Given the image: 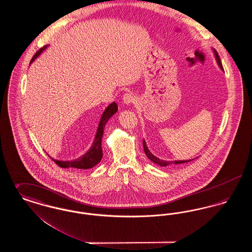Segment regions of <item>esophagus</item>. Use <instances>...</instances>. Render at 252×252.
Returning <instances> with one entry per match:
<instances>
[{"label": "esophagus", "mask_w": 252, "mask_h": 252, "mask_svg": "<svg viewBox=\"0 0 252 252\" xmlns=\"http://www.w3.org/2000/svg\"><path fill=\"white\" fill-rule=\"evenodd\" d=\"M123 101L126 105H131L135 101V96L132 95L131 94H126L123 96Z\"/></svg>", "instance_id": "34e87169"}]
</instances>
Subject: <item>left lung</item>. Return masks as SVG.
Returning <instances> with one entry per match:
<instances>
[{"label":"left lung","mask_w":252,"mask_h":252,"mask_svg":"<svg viewBox=\"0 0 252 252\" xmlns=\"http://www.w3.org/2000/svg\"><path fill=\"white\" fill-rule=\"evenodd\" d=\"M213 50V52H214V55H215V58H216V62H217V64H218V66H219V68L222 70V71H224V69H223V66H222V63H221V60H220V58H219V56H218V54H217V52H216V49H212ZM144 153H145V155L147 156V158L150 159V160H152L154 163H156L158 165H159V166H162V167H165V166H168V165H171V164H180V163H185V162H189V161H191L192 159H186V160H163V159H160V158H157L156 156H154L151 152H150V150L148 149V147H147V145H146V142L144 141Z\"/></svg>","instance_id":"obj_1"}]
</instances>
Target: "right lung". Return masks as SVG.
Segmentation results:
<instances>
[{
  "label": "right lung",
  "mask_w": 252,
  "mask_h": 252,
  "mask_svg": "<svg viewBox=\"0 0 252 252\" xmlns=\"http://www.w3.org/2000/svg\"><path fill=\"white\" fill-rule=\"evenodd\" d=\"M48 46L49 45H46L43 48L40 49L34 56L30 64L33 63L35 60L41 55V53H43V51H45L46 49L48 48ZM117 110H118V106L116 105L115 102H112L111 104L108 105L107 108H105V110L101 116L100 122L98 124V127H97V131H96L94 143L84 155H82L75 159H72V160H60V159H55L52 157H51V158L59 166L62 168L73 167L77 168V169H91V168L94 167L96 164H98L101 161V159L103 158L102 138L104 135V128L106 126L107 122L109 120V118L111 116H113L117 112Z\"/></svg>",
  "instance_id": "obj_1"
}]
</instances>
